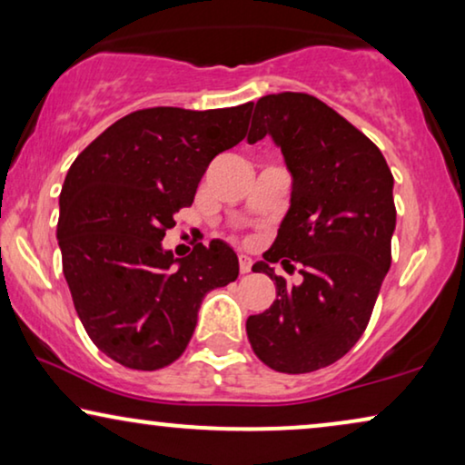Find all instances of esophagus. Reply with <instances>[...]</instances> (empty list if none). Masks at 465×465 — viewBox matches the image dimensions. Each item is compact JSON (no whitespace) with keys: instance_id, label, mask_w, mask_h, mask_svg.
<instances>
[{"instance_id":"1","label":"esophagus","mask_w":465,"mask_h":465,"mask_svg":"<svg viewBox=\"0 0 465 465\" xmlns=\"http://www.w3.org/2000/svg\"><path fill=\"white\" fill-rule=\"evenodd\" d=\"M252 266H253L252 258H250V256H243V253H241V256H239V271H241V275H245V272H250Z\"/></svg>"}]
</instances>
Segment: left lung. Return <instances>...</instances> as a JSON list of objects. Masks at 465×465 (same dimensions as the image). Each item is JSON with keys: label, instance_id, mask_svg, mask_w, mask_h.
<instances>
[{"label": "left lung", "instance_id": "1", "mask_svg": "<svg viewBox=\"0 0 465 465\" xmlns=\"http://www.w3.org/2000/svg\"><path fill=\"white\" fill-rule=\"evenodd\" d=\"M271 135L294 183L275 243L253 272L275 279L277 298L247 317L253 353L277 372L302 374L341 360L371 322L391 266L393 175L364 133L307 93L258 99L247 142ZM302 266L290 286L269 262ZM292 262L295 263L291 264Z\"/></svg>", "mask_w": 465, "mask_h": 465}]
</instances>
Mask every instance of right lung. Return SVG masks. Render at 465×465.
I'll return each mask as SVG.
<instances>
[{
  "label": "right lung",
  "mask_w": 465,
  "mask_h": 465,
  "mask_svg": "<svg viewBox=\"0 0 465 465\" xmlns=\"http://www.w3.org/2000/svg\"><path fill=\"white\" fill-rule=\"evenodd\" d=\"M252 107L131 112L69 167L56 224L63 275L86 334L118 364H173L207 292L237 279V253L222 241L194 245L186 258L161 241L193 205L209 163L243 142Z\"/></svg>",
  "instance_id": "right-lung-1"
}]
</instances>
